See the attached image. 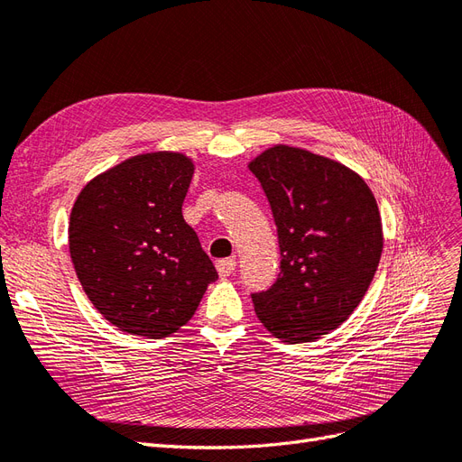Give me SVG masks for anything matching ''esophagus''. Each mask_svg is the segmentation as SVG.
<instances>
[{
	"label": "esophagus",
	"instance_id": "34e87169",
	"mask_svg": "<svg viewBox=\"0 0 462 462\" xmlns=\"http://www.w3.org/2000/svg\"><path fill=\"white\" fill-rule=\"evenodd\" d=\"M217 271L220 274V279H226V276H230L236 271V259H218Z\"/></svg>",
	"mask_w": 462,
	"mask_h": 462
}]
</instances>
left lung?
I'll return each instance as SVG.
<instances>
[{
  "instance_id": "left-lung-1",
  "label": "left lung",
  "mask_w": 462,
  "mask_h": 462,
  "mask_svg": "<svg viewBox=\"0 0 462 462\" xmlns=\"http://www.w3.org/2000/svg\"><path fill=\"white\" fill-rule=\"evenodd\" d=\"M265 191L281 273L252 294L259 321L284 342H310L345 323L370 288L383 249L375 197L350 168L274 144L249 162Z\"/></svg>"
}]
</instances>
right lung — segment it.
<instances>
[{"label": "right lung", "instance_id": "add662e5", "mask_svg": "<svg viewBox=\"0 0 462 462\" xmlns=\"http://www.w3.org/2000/svg\"><path fill=\"white\" fill-rule=\"evenodd\" d=\"M193 170L181 152L137 154L90 180L71 208L77 279L104 319L124 333H176L218 279L181 215Z\"/></svg>", "mask_w": 462, "mask_h": 462}]
</instances>
